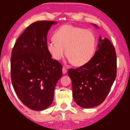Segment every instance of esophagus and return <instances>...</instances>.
Listing matches in <instances>:
<instances>
[{
  "instance_id": "1",
  "label": "esophagus",
  "mask_w": 130,
  "mask_h": 130,
  "mask_svg": "<svg viewBox=\"0 0 130 130\" xmlns=\"http://www.w3.org/2000/svg\"><path fill=\"white\" fill-rule=\"evenodd\" d=\"M67 72V70L66 68H65V67H63V68H62V73H63V74H66Z\"/></svg>"
}]
</instances>
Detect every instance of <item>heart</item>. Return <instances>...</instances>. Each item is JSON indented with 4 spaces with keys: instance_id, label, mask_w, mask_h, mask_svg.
Returning <instances> with one entry per match:
<instances>
[{
    "instance_id": "heart-1",
    "label": "heart",
    "mask_w": 130,
    "mask_h": 130,
    "mask_svg": "<svg viewBox=\"0 0 130 130\" xmlns=\"http://www.w3.org/2000/svg\"><path fill=\"white\" fill-rule=\"evenodd\" d=\"M53 39L47 42L46 47L54 60H61L66 53L70 62L80 67L87 63L95 54L96 37L90 30L64 25L54 32Z\"/></svg>"
}]
</instances>
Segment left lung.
Masks as SVG:
<instances>
[{"label":"left lung","mask_w":130,"mask_h":130,"mask_svg":"<svg viewBox=\"0 0 130 130\" xmlns=\"http://www.w3.org/2000/svg\"><path fill=\"white\" fill-rule=\"evenodd\" d=\"M116 70L114 46L108 38L102 39L100 37L97 51L92 59L82 67L68 71L76 103L83 108H93L102 103L114 83Z\"/></svg>","instance_id":"left-lung-1"}]
</instances>
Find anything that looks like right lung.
I'll use <instances>...</instances> for the list:
<instances>
[{"label":"right lung","instance_id":"add662e5","mask_svg":"<svg viewBox=\"0 0 130 130\" xmlns=\"http://www.w3.org/2000/svg\"><path fill=\"white\" fill-rule=\"evenodd\" d=\"M56 21H40L27 27L14 44L11 57V79L19 99L27 107L41 111L53 103L62 65L46 50L47 34Z\"/></svg>","mask_w":130,"mask_h":130}]
</instances>
